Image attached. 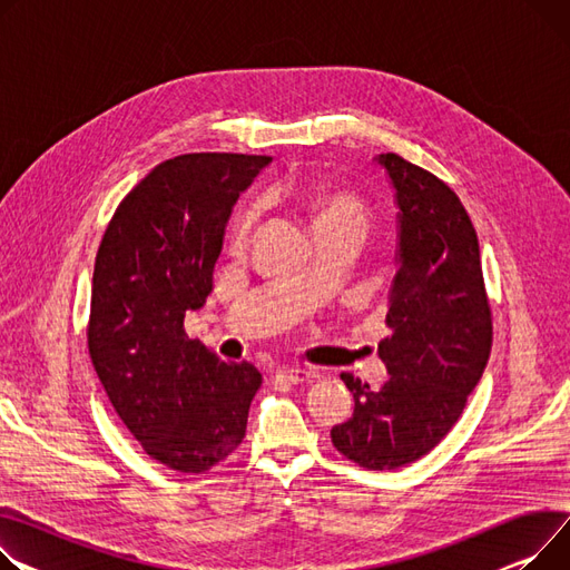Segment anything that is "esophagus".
I'll return each instance as SVG.
<instances>
[{
  "instance_id": "1",
  "label": "esophagus",
  "mask_w": 570,
  "mask_h": 570,
  "mask_svg": "<svg viewBox=\"0 0 570 570\" xmlns=\"http://www.w3.org/2000/svg\"><path fill=\"white\" fill-rule=\"evenodd\" d=\"M277 381H286V383H309L316 377V371L312 366H282L275 371Z\"/></svg>"
}]
</instances>
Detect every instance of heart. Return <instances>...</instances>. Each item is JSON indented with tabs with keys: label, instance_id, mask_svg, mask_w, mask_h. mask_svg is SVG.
<instances>
[{
	"label": "heart",
	"instance_id": "obj_1",
	"mask_svg": "<svg viewBox=\"0 0 570 570\" xmlns=\"http://www.w3.org/2000/svg\"><path fill=\"white\" fill-rule=\"evenodd\" d=\"M309 213L314 229L316 226L325 224H336V222H360L364 219L362 215V204L360 199L348 193V189H336V187H318L316 193L309 199ZM256 219H258V204H245L234 222H232V243L236 247H243L249 243L254 229H256Z\"/></svg>",
	"mask_w": 570,
	"mask_h": 570
}]
</instances>
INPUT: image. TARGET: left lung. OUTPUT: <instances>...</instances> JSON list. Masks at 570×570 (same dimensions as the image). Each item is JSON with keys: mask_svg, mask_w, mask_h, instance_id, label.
Listing matches in <instances>:
<instances>
[{"mask_svg": "<svg viewBox=\"0 0 570 570\" xmlns=\"http://www.w3.org/2000/svg\"><path fill=\"white\" fill-rule=\"evenodd\" d=\"M396 189L399 263L377 353L390 377L371 390L341 381L355 410L330 435L366 470H396L426 453L459 422L492 346V312L474 224L453 189L396 154L377 158Z\"/></svg>", "mask_w": 570, "mask_h": 570, "instance_id": "1", "label": "left lung"}]
</instances>
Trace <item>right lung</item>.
Returning a JSON list of instances; mask_svg holds the SVG:
<instances>
[{
    "label": "right lung",
    "instance_id": "right-lung-1",
    "mask_svg": "<svg viewBox=\"0 0 570 570\" xmlns=\"http://www.w3.org/2000/svg\"><path fill=\"white\" fill-rule=\"evenodd\" d=\"M271 156L185 154L150 169L100 240L87 344L100 383L150 459L199 474L245 438L261 387L249 362H224L185 334L204 307L232 208Z\"/></svg>",
    "mask_w": 570,
    "mask_h": 570
}]
</instances>
